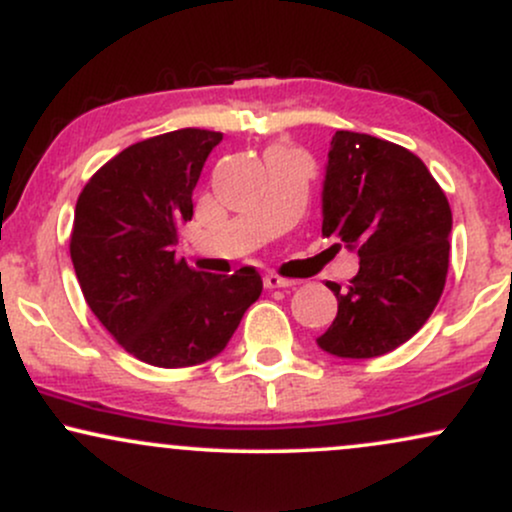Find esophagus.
<instances>
[{
  "label": "esophagus",
  "instance_id": "34e87169",
  "mask_svg": "<svg viewBox=\"0 0 512 512\" xmlns=\"http://www.w3.org/2000/svg\"><path fill=\"white\" fill-rule=\"evenodd\" d=\"M293 286L291 279H284L279 274H264V289H289Z\"/></svg>",
  "mask_w": 512,
  "mask_h": 512
}]
</instances>
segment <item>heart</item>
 Returning a JSON list of instances; mask_svg holds the SVG:
<instances>
[{
  "mask_svg": "<svg viewBox=\"0 0 512 512\" xmlns=\"http://www.w3.org/2000/svg\"><path fill=\"white\" fill-rule=\"evenodd\" d=\"M274 151H289V149H274Z\"/></svg>",
  "mask_w": 512,
  "mask_h": 512,
  "instance_id": "obj_1",
  "label": "heart"
}]
</instances>
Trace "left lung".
I'll return each mask as SVG.
<instances>
[{
	"mask_svg": "<svg viewBox=\"0 0 512 512\" xmlns=\"http://www.w3.org/2000/svg\"><path fill=\"white\" fill-rule=\"evenodd\" d=\"M452 211L419 156L339 129L322 185V236L358 252L349 289L330 281L337 317L317 346L339 358H373L414 337L445 289Z\"/></svg>",
	"mask_w": 512,
	"mask_h": 512,
	"instance_id": "8db88e82",
	"label": "left lung"
}]
</instances>
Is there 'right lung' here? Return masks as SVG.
Here are the masks:
<instances>
[{"mask_svg":"<svg viewBox=\"0 0 512 512\" xmlns=\"http://www.w3.org/2000/svg\"><path fill=\"white\" fill-rule=\"evenodd\" d=\"M221 132L175 129L127 146L76 199L74 272L88 308L117 344L158 368H185L226 349L262 276L197 272L175 257L178 226Z\"/></svg>","mask_w":512,"mask_h":512,"instance_id":"right-lung-1","label":"right lung"}]
</instances>
